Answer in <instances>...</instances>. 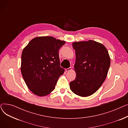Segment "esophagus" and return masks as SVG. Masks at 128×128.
Returning a JSON list of instances; mask_svg holds the SVG:
<instances>
[{
  "label": "esophagus",
  "instance_id": "esophagus-1",
  "mask_svg": "<svg viewBox=\"0 0 128 128\" xmlns=\"http://www.w3.org/2000/svg\"><path fill=\"white\" fill-rule=\"evenodd\" d=\"M71 70H72V68H66V69H65V71H66V72H70V71Z\"/></svg>",
  "mask_w": 128,
  "mask_h": 128
}]
</instances>
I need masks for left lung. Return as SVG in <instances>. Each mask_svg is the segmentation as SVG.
<instances>
[{
  "label": "left lung",
  "instance_id": "8db88e82",
  "mask_svg": "<svg viewBox=\"0 0 128 128\" xmlns=\"http://www.w3.org/2000/svg\"><path fill=\"white\" fill-rule=\"evenodd\" d=\"M72 46L76 53V77L70 82V88L76 95L89 96L105 81L110 64L109 54L103 44L91 40L75 42Z\"/></svg>",
  "mask_w": 128,
  "mask_h": 128
}]
</instances>
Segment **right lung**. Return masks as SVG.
Listing matches in <instances>:
<instances>
[{
    "label": "right lung",
    "instance_id": "1",
    "mask_svg": "<svg viewBox=\"0 0 128 128\" xmlns=\"http://www.w3.org/2000/svg\"><path fill=\"white\" fill-rule=\"evenodd\" d=\"M65 44L51 36L37 37L23 49L21 70L28 89L36 96H44L54 90L64 69L60 66L58 50Z\"/></svg>",
    "mask_w": 128,
    "mask_h": 128
}]
</instances>
